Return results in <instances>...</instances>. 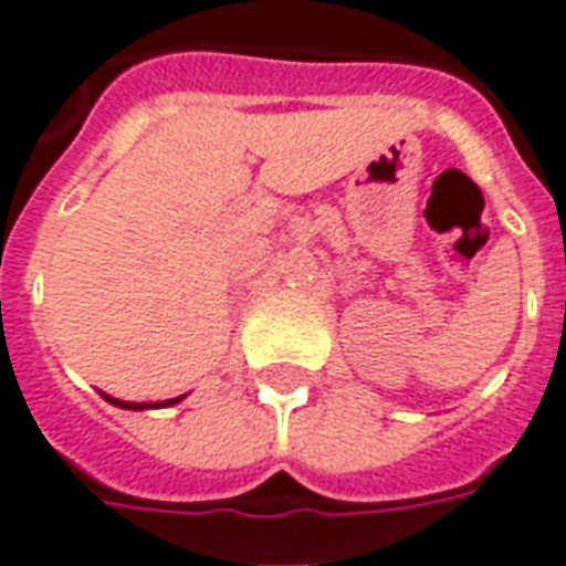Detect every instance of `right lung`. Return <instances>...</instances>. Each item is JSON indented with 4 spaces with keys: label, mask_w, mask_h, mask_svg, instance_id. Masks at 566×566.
Here are the masks:
<instances>
[{
    "label": "right lung",
    "mask_w": 566,
    "mask_h": 566,
    "mask_svg": "<svg viewBox=\"0 0 566 566\" xmlns=\"http://www.w3.org/2000/svg\"><path fill=\"white\" fill-rule=\"evenodd\" d=\"M102 396L111 401V405H116V408H125V411H155V408H170V405H177V401L186 399V396H177V399H167V401H123V399H113V396H107V392H102Z\"/></svg>",
    "instance_id": "obj_1"
}]
</instances>
